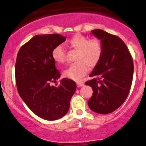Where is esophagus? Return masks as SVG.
Instances as JSON below:
<instances>
[{"instance_id": "1", "label": "esophagus", "mask_w": 146, "mask_h": 146, "mask_svg": "<svg viewBox=\"0 0 146 146\" xmlns=\"http://www.w3.org/2000/svg\"><path fill=\"white\" fill-rule=\"evenodd\" d=\"M84 84L83 82H77V86L78 87H82L84 86Z\"/></svg>"}]
</instances>
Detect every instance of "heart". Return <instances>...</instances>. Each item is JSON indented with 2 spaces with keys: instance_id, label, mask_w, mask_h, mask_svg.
<instances>
[{
  "instance_id": "b5f03b06",
  "label": "heart",
  "mask_w": 146,
  "mask_h": 146,
  "mask_svg": "<svg viewBox=\"0 0 146 146\" xmlns=\"http://www.w3.org/2000/svg\"><path fill=\"white\" fill-rule=\"evenodd\" d=\"M71 48L78 51L75 60L63 72L64 76L75 81H80L89 71V66L95 67L101 60L103 47L101 42L96 38L90 39L82 35L77 34L68 42ZM52 58L56 63L62 64L66 61L65 51L61 45L53 48L51 53Z\"/></svg>"
}]
</instances>
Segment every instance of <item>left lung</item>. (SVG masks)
<instances>
[{
	"label": "left lung",
	"instance_id": "obj_1",
	"mask_svg": "<svg viewBox=\"0 0 146 146\" xmlns=\"http://www.w3.org/2000/svg\"><path fill=\"white\" fill-rule=\"evenodd\" d=\"M91 31L101 40L103 53L90 73L93 79L85 82L93 88L88 104L95 113L108 114L119 108L130 93L133 60L124 42L118 36L101 29Z\"/></svg>",
	"mask_w": 146,
	"mask_h": 146
}]
</instances>
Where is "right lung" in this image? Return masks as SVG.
I'll return each mask as SVG.
<instances>
[{
  "mask_svg": "<svg viewBox=\"0 0 146 146\" xmlns=\"http://www.w3.org/2000/svg\"><path fill=\"white\" fill-rule=\"evenodd\" d=\"M66 40L60 34L36 35L18 51L15 66L18 92L29 109L42 119L53 121L66 115L76 90L73 80L64 78L52 58L55 46Z\"/></svg>",
  "mask_w": 146,
  "mask_h": 146,
  "instance_id": "add662e5",
  "label": "right lung"
}]
</instances>
